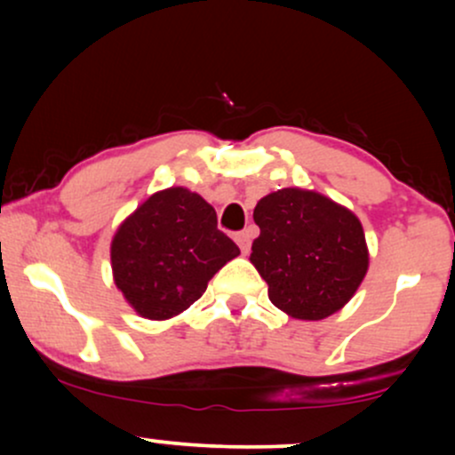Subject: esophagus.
<instances>
[{"label": "esophagus", "instance_id": "34e87169", "mask_svg": "<svg viewBox=\"0 0 455 455\" xmlns=\"http://www.w3.org/2000/svg\"><path fill=\"white\" fill-rule=\"evenodd\" d=\"M235 242H237L239 250H242L243 254H248L250 252V242H252V231H250V228H245V231L237 233V235H235Z\"/></svg>", "mask_w": 455, "mask_h": 455}]
</instances>
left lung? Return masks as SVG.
Masks as SVG:
<instances>
[{
    "instance_id": "left-lung-1",
    "label": "left lung",
    "mask_w": 455,
    "mask_h": 455,
    "mask_svg": "<svg viewBox=\"0 0 455 455\" xmlns=\"http://www.w3.org/2000/svg\"><path fill=\"white\" fill-rule=\"evenodd\" d=\"M260 235L252 260L271 304L301 321H321L355 295L368 271L362 222L331 198L284 188L254 207Z\"/></svg>"
}]
</instances>
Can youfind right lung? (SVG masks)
<instances>
[{
    "instance_id": "add662e5",
    "label": "right lung",
    "mask_w": 455,
    "mask_h": 455,
    "mask_svg": "<svg viewBox=\"0 0 455 455\" xmlns=\"http://www.w3.org/2000/svg\"><path fill=\"white\" fill-rule=\"evenodd\" d=\"M237 254L205 198L169 188L151 195L117 228L113 278L140 316L164 321L195 304L213 274Z\"/></svg>"
}]
</instances>
